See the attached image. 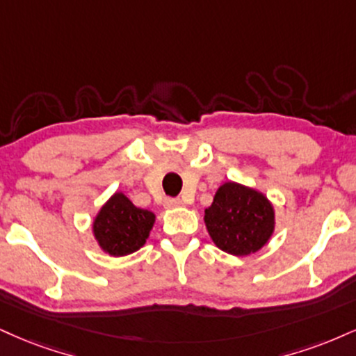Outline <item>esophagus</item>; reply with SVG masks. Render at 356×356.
<instances>
[{
    "instance_id": "34e87169",
    "label": "esophagus",
    "mask_w": 356,
    "mask_h": 356,
    "mask_svg": "<svg viewBox=\"0 0 356 356\" xmlns=\"http://www.w3.org/2000/svg\"><path fill=\"white\" fill-rule=\"evenodd\" d=\"M181 205H182L181 199H165L164 200L165 209H175V207H181Z\"/></svg>"
}]
</instances>
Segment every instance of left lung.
Masks as SVG:
<instances>
[{"mask_svg":"<svg viewBox=\"0 0 356 356\" xmlns=\"http://www.w3.org/2000/svg\"><path fill=\"white\" fill-rule=\"evenodd\" d=\"M205 227L220 250L237 257L260 250L275 229V211L262 192L237 182L217 189L211 207L205 209Z\"/></svg>","mask_w":356,"mask_h":356,"instance_id":"left-lung-1","label":"left lung"}]
</instances>
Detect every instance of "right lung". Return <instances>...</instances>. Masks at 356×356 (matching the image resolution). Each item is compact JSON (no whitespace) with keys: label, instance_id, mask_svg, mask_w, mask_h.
<instances>
[{"label":"right lung","instance_id":"1","mask_svg":"<svg viewBox=\"0 0 356 356\" xmlns=\"http://www.w3.org/2000/svg\"><path fill=\"white\" fill-rule=\"evenodd\" d=\"M154 222L151 211L136 207L122 192H115L94 217L92 232L106 254L122 257L144 245Z\"/></svg>","mask_w":356,"mask_h":356}]
</instances>
